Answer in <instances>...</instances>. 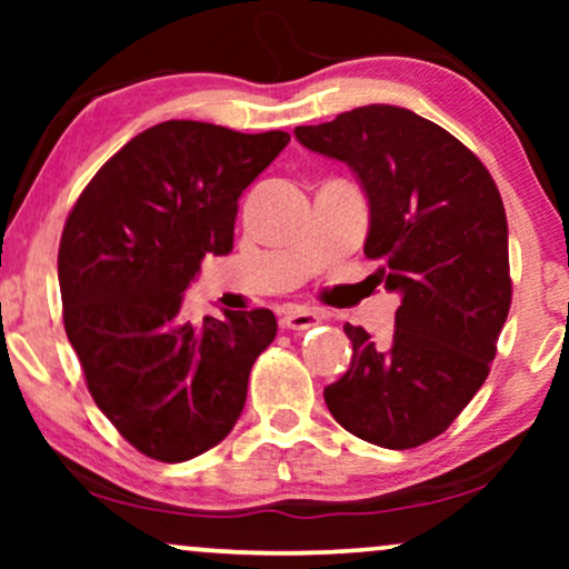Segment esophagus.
Listing matches in <instances>:
<instances>
[{
	"mask_svg": "<svg viewBox=\"0 0 569 569\" xmlns=\"http://www.w3.org/2000/svg\"><path fill=\"white\" fill-rule=\"evenodd\" d=\"M318 323V313H313V310L308 308H287L282 313V326L284 329H292V331H306L310 329V326Z\"/></svg>",
	"mask_w": 569,
	"mask_h": 569,
	"instance_id": "esophagus-1",
	"label": "esophagus"
}]
</instances>
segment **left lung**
Instances as JSON below:
<instances>
[{"label": "left lung", "mask_w": 569, "mask_h": 569, "mask_svg": "<svg viewBox=\"0 0 569 569\" xmlns=\"http://www.w3.org/2000/svg\"><path fill=\"white\" fill-rule=\"evenodd\" d=\"M310 152L349 166L370 207L365 256L401 298L391 341L347 323L352 362L323 388L333 419L372 446L438 438L489 376L510 310L508 217L471 150L409 108L372 103L298 127Z\"/></svg>", "instance_id": "8db88e82"}]
</instances>
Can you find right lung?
Listing matches in <instances>:
<instances>
[{"instance_id":"1","label":"right lung","mask_w":569,"mask_h":569,"mask_svg":"<svg viewBox=\"0 0 569 569\" xmlns=\"http://www.w3.org/2000/svg\"><path fill=\"white\" fill-rule=\"evenodd\" d=\"M290 142L204 121H162L121 147L67 217L64 329L98 409L154 461L228 438L248 376L277 337L271 310L191 323L183 290L207 253L232 251L238 199Z\"/></svg>"}]
</instances>
